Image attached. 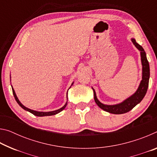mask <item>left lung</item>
Listing matches in <instances>:
<instances>
[{
  "label": "left lung",
  "instance_id": "obj_1",
  "mask_svg": "<svg viewBox=\"0 0 157 157\" xmlns=\"http://www.w3.org/2000/svg\"><path fill=\"white\" fill-rule=\"evenodd\" d=\"M132 41L133 44L135 45V46L140 51V56H141V62L143 65L142 80L140 82L139 87L136 92L134 95H132L131 97L127 98V100H124L122 103H120V104L116 105H105L102 104L97 99L96 94H95V92L94 89V100L95 103L102 109L111 113L122 114L128 112L130 110H132L136 105L141 102V100L145 97L149 85V78H150V65H149V62L147 61V57H146V53L142 46L136 43L135 39H132Z\"/></svg>",
  "mask_w": 157,
  "mask_h": 157
}]
</instances>
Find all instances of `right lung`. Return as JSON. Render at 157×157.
Masks as SVG:
<instances>
[{"mask_svg": "<svg viewBox=\"0 0 157 157\" xmlns=\"http://www.w3.org/2000/svg\"><path fill=\"white\" fill-rule=\"evenodd\" d=\"M12 92H13V95H14L15 100H16V101H17V102L18 104L19 105L21 106V107L23 109H25V110H26V111H29V112L32 113L33 114H34V116H52V115H55V114L59 113L60 111H62L63 109H64L65 107H66V105H67V102H66V104L64 105V106H63V107H62V108L59 109H58V110L54 111H50V112H39V111H36L30 109H28V108H27V107H25V106H23V105L20 102V101L18 100V98L17 97V95H16V94H15V92H14V90L13 89V88H12Z\"/></svg>", "mask_w": 157, "mask_h": 157, "instance_id": "right-lung-1", "label": "right lung"}]
</instances>
